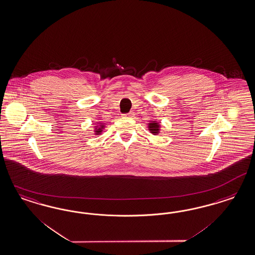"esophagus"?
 <instances>
[{"label": "esophagus", "instance_id": "esophagus-1", "mask_svg": "<svg viewBox=\"0 0 255 255\" xmlns=\"http://www.w3.org/2000/svg\"><path fill=\"white\" fill-rule=\"evenodd\" d=\"M125 116H127V117H133L134 116V113L130 112L129 114H125Z\"/></svg>", "mask_w": 255, "mask_h": 255}]
</instances>
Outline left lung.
<instances>
[{
	"instance_id": "left-lung-1",
	"label": "left lung",
	"mask_w": 255,
	"mask_h": 255,
	"mask_svg": "<svg viewBox=\"0 0 255 255\" xmlns=\"http://www.w3.org/2000/svg\"><path fill=\"white\" fill-rule=\"evenodd\" d=\"M147 128L153 135H157L160 133V125L157 121H151L150 123H148Z\"/></svg>"
}]
</instances>
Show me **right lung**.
<instances>
[{"label": "right lung", "mask_w": 255, "mask_h": 255, "mask_svg": "<svg viewBox=\"0 0 255 255\" xmlns=\"http://www.w3.org/2000/svg\"><path fill=\"white\" fill-rule=\"evenodd\" d=\"M95 125H96L95 127V135H99L102 133L105 128L104 123H96Z\"/></svg>", "instance_id": "obj_1"}]
</instances>
